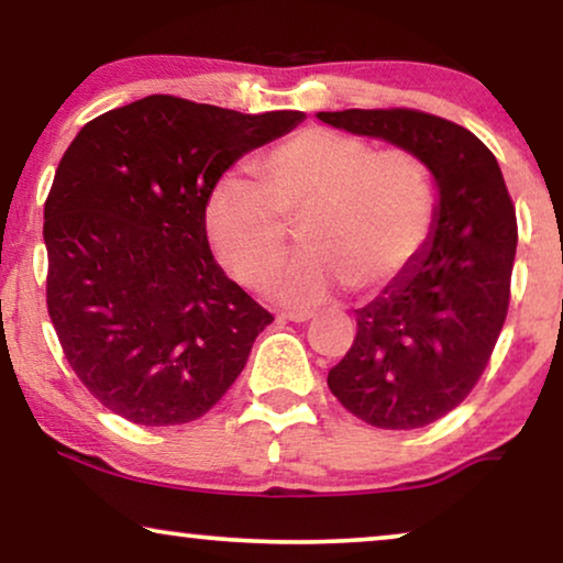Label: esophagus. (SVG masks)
<instances>
[{"label":"esophagus","instance_id":"1","mask_svg":"<svg viewBox=\"0 0 563 563\" xmlns=\"http://www.w3.org/2000/svg\"><path fill=\"white\" fill-rule=\"evenodd\" d=\"M282 320H291V322H307L312 318L310 310H291V312H282Z\"/></svg>","mask_w":563,"mask_h":563}]
</instances>
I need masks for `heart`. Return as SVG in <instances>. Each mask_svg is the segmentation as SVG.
Segmentation results:
<instances>
[{
    "mask_svg": "<svg viewBox=\"0 0 563 563\" xmlns=\"http://www.w3.org/2000/svg\"><path fill=\"white\" fill-rule=\"evenodd\" d=\"M261 187L222 176L207 199V230L245 287L272 279L297 228L299 256L274 295L312 307L349 287L376 297L418 266L438 214L430 166L412 151H374L330 128L299 130L253 161Z\"/></svg>",
    "mask_w": 563,
    "mask_h": 563,
    "instance_id": "heart-1",
    "label": "heart"
}]
</instances>
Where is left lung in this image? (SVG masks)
Returning <instances> with one entry per match:
<instances>
[{
    "instance_id": "8db88e82",
    "label": "left lung",
    "mask_w": 563,
    "mask_h": 563,
    "mask_svg": "<svg viewBox=\"0 0 563 563\" xmlns=\"http://www.w3.org/2000/svg\"><path fill=\"white\" fill-rule=\"evenodd\" d=\"M322 122L418 153L435 176L438 214L418 266L356 312V338L328 387L345 410L384 430L441 420L476 387L505 325L518 220L487 145L435 114L318 112Z\"/></svg>"
}]
</instances>
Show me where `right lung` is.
I'll list each match as a JSON object with an SVG mask.
<instances>
[{
	"label": "right lung",
	"mask_w": 563,
	"mask_h": 563,
	"mask_svg": "<svg viewBox=\"0 0 563 563\" xmlns=\"http://www.w3.org/2000/svg\"><path fill=\"white\" fill-rule=\"evenodd\" d=\"M305 114L151 95L79 130L45 199V302L64 356L135 426L210 412L274 314L207 243V199L243 153Z\"/></svg>",
	"instance_id": "right-lung-1"
}]
</instances>
